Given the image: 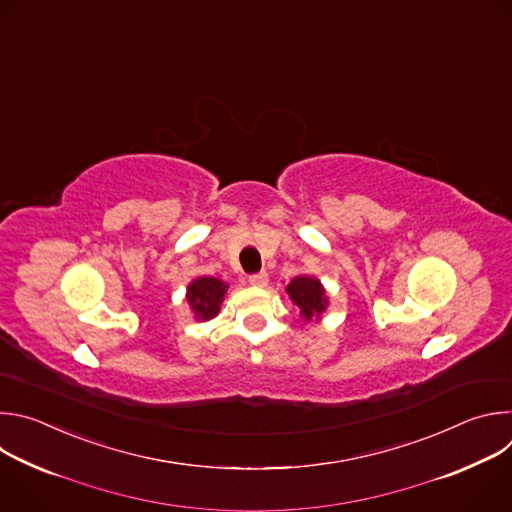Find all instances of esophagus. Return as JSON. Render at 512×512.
<instances>
[{"instance_id": "obj_1", "label": "esophagus", "mask_w": 512, "mask_h": 512, "mask_svg": "<svg viewBox=\"0 0 512 512\" xmlns=\"http://www.w3.org/2000/svg\"><path fill=\"white\" fill-rule=\"evenodd\" d=\"M249 283L255 285V287H265L269 283V275L263 271V273H257V275H251L249 277Z\"/></svg>"}]
</instances>
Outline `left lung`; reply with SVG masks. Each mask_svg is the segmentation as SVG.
Returning a JSON list of instances; mask_svg holds the SVG:
<instances>
[{
    "label": "left lung",
    "mask_w": 512,
    "mask_h": 512,
    "mask_svg": "<svg viewBox=\"0 0 512 512\" xmlns=\"http://www.w3.org/2000/svg\"><path fill=\"white\" fill-rule=\"evenodd\" d=\"M285 294L294 302L304 322H320L326 308L330 306V298L326 294V287L314 275H298L289 281L285 287Z\"/></svg>",
    "instance_id": "8db88e82"
}]
</instances>
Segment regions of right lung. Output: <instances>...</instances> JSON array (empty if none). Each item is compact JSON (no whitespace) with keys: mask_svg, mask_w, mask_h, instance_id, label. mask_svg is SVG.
<instances>
[{"mask_svg":"<svg viewBox=\"0 0 512 512\" xmlns=\"http://www.w3.org/2000/svg\"><path fill=\"white\" fill-rule=\"evenodd\" d=\"M227 289L229 283L218 277L200 275L192 279L186 287V302L194 314V320L208 322L216 318L218 312H221V304L225 302Z\"/></svg>","mask_w":512,"mask_h":512,"instance_id":"right-lung-1","label":"right lung"}]
</instances>
